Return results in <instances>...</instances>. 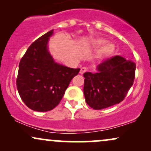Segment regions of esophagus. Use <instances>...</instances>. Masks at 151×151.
Wrapping results in <instances>:
<instances>
[{
    "label": "esophagus",
    "instance_id": "1",
    "mask_svg": "<svg viewBox=\"0 0 151 151\" xmlns=\"http://www.w3.org/2000/svg\"><path fill=\"white\" fill-rule=\"evenodd\" d=\"M86 70H87V69H86V67H81V70H80V72H79V73H80L81 74H84V72H86Z\"/></svg>",
    "mask_w": 151,
    "mask_h": 151
}]
</instances>
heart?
Instances as JSON below:
<instances>
[{"label":"heart","mask_w":151,"mask_h":151,"mask_svg":"<svg viewBox=\"0 0 151 151\" xmlns=\"http://www.w3.org/2000/svg\"><path fill=\"white\" fill-rule=\"evenodd\" d=\"M102 45L103 46L100 48L98 55L100 58H107L111 56L114 53L116 50V46L114 43L107 42V41L104 39L97 38V39L93 40L91 42V45L94 47H99Z\"/></svg>","instance_id":"heart-1"}]
</instances>
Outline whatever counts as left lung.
I'll use <instances>...</instances> for the list:
<instances>
[{
    "label": "left lung",
    "mask_w": 151,
    "mask_h": 151,
    "mask_svg": "<svg viewBox=\"0 0 151 151\" xmlns=\"http://www.w3.org/2000/svg\"><path fill=\"white\" fill-rule=\"evenodd\" d=\"M96 70L84 74L86 104L99 110L122 101L134 81L136 64L117 55L99 64Z\"/></svg>",
    "instance_id": "obj_1"
}]
</instances>
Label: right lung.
<instances>
[{
  "instance_id": "1",
  "label": "right lung",
  "mask_w": 151,
  "mask_h": 151,
  "mask_svg": "<svg viewBox=\"0 0 151 151\" xmlns=\"http://www.w3.org/2000/svg\"><path fill=\"white\" fill-rule=\"evenodd\" d=\"M53 33V30H50L32 43L19 64L16 80L19 95L25 104L35 111L55 108L80 70L55 62L48 50Z\"/></svg>"
}]
</instances>
